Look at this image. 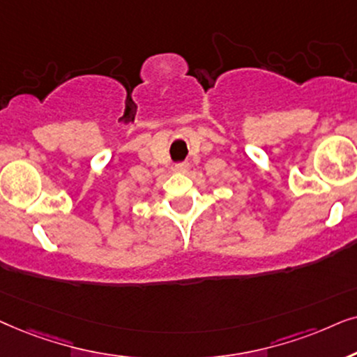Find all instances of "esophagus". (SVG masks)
<instances>
[{
    "label": "esophagus",
    "mask_w": 357,
    "mask_h": 357,
    "mask_svg": "<svg viewBox=\"0 0 357 357\" xmlns=\"http://www.w3.org/2000/svg\"><path fill=\"white\" fill-rule=\"evenodd\" d=\"M188 168H189L188 161H181V163H176L174 165V169L178 171V173H186Z\"/></svg>",
    "instance_id": "esophagus-1"
}]
</instances>
